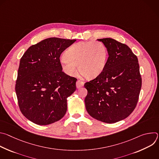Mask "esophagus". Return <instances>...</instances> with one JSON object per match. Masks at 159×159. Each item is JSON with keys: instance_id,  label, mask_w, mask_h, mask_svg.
<instances>
[{"instance_id": "obj_1", "label": "esophagus", "mask_w": 159, "mask_h": 159, "mask_svg": "<svg viewBox=\"0 0 159 159\" xmlns=\"http://www.w3.org/2000/svg\"><path fill=\"white\" fill-rule=\"evenodd\" d=\"M84 83L80 80H77L76 82V87L77 89H79L80 87H82L84 85Z\"/></svg>"}]
</instances>
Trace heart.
Here are the masks:
<instances>
[{
	"label": "heart",
	"instance_id": "1",
	"mask_svg": "<svg viewBox=\"0 0 159 159\" xmlns=\"http://www.w3.org/2000/svg\"><path fill=\"white\" fill-rule=\"evenodd\" d=\"M60 59L62 70L68 75L76 74L77 65L81 75L91 79L100 75L106 66L108 52L101 42L82 41L74 44L66 50Z\"/></svg>",
	"mask_w": 159,
	"mask_h": 159
}]
</instances>
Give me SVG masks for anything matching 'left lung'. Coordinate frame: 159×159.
<instances>
[{
  "label": "left lung",
  "mask_w": 159,
  "mask_h": 159,
  "mask_svg": "<svg viewBox=\"0 0 159 159\" xmlns=\"http://www.w3.org/2000/svg\"><path fill=\"white\" fill-rule=\"evenodd\" d=\"M98 40L106 46L109 57L102 73L84 84L85 108L93 118L115 123L127 118L138 102L142 87L139 60L125 44L112 38Z\"/></svg>",
  "instance_id": "left-lung-1"
}]
</instances>
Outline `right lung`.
<instances>
[{
    "mask_svg": "<svg viewBox=\"0 0 159 159\" xmlns=\"http://www.w3.org/2000/svg\"><path fill=\"white\" fill-rule=\"evenodd\" d=\"M75 41L45 39L20 58L15 87L18 104L22 115L36 125L53 123L65 115L77 79L62 72L60 57Z\"/></svg>",
    "mask_w": 159,
    "mask_h": 159,
    "instance_id": "1",
    "label": "right lung"
}]
</instances>
